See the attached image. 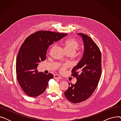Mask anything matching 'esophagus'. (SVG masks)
<instances>
[{"label":"esophagus","instance_id":"1","mask_svg":"<svg viewBox=\"0 0 121 121\" xmlns=\"http://www.w3.org/2000/svg\"><path fill=\"white\" fill-rule=\"evenodd\" d=\"M53 78L55 79H60L61 78L60 77V76H59L58 75H57V74L54 75Z\"/></svg>","mask_w":121,"mask_h":121}]
</instances>
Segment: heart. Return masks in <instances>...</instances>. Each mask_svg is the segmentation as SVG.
<instances>
[{
	"instance_id": "heart-1",
	"label": "heart",
	"mask_w": 121,
	"mask_h": 121,
	"mask_svg": "<svg viewBox=\"0 0 121 121\" xmlns=\"http://www.w3.org/2000/svg\"><path fill=\"white\" fill-rule=\"evenodd\" d=\"M62 45L68 54H72L73 55L75 54L76 51L78 49L79 47L78 42L73 38H69L66 40L62 43ZM55 46H52L50 49V52H52ZM63 69H64V68H63Z\"/></svg>"
}]
</instances>
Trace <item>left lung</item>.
Segmentation results:
<instances>
[{"label": "left lung", "instance_id": "1", "mask_svg": "<svg viewBox=\"0 0 121 121\" xmlns=\"http://www.w3.org/2000/svg\"><path fill=\"white\" fill-rule=\"evenodd\" d=\"M82 37L84 52L80 60L72 69V74L77 80L71 84L65 92L66 98L72 103L77 104L89 98L96 89L101 73L100 51L91 38L83 33L78 34Z\"/></svg>", "mask_w": 121, "mask_h": 121}]
</instances>
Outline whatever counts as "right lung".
Masks as SVG:
<instances>
[{
  "label": "right lung",
  "mask_w": 121,
  "mask_h": 121,
  "mask_svg": "<svg viewBox=\"0 0 121 121\" xmlns=\"http://www.w3.org/2000/svg\"><path fill=\"white\" fill-rule=\"evenodd\" d=\"M67 35L39 31L28 36L22 44L16 61L17 77L22 89L29 96L36 97L45 91L53 75L39 73L37 67L40 63L46 60L49 46Z\"/></svg>",
  "instance_id": "right-lung-1"
}]
</instances>
